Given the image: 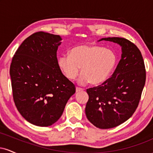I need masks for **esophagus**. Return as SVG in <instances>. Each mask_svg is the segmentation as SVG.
<instances>
[{
    "label": "esophagus",
    "mask_w": 153,
    "mask_h": 153,
    "mask_svg": "<svg viewBox=\"0 0 153 153\" xmlns=\"http://www.w3.org/2000/svg\"><path fill=\"white\" fill-rule=\"evenodd\" d=\"M84 89L82 88H80V87H76V92H79V91H83Z\"/></svg>",
    "instance_id": "esophagus-1"
}]
</instances>
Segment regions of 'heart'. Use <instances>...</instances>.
<instances>
[{
	"mask_svg": "<svg viewBox=\"0 0 153 153\" xmlns=\"http://www.w3.org/2000/svg\"><path fill=\"white\" fill-rule=\"evenodd\" d=\"M117 62V57L113 50L91 45L75 47L70 54H62L58 58L59 68L69 80L76 78L81 68L79 83L90 81L94 85L104 82L113 72Z\"/></svg>",
	"mask_w": 153,
	"mask_h": 153,
	"instance_id": "heart-1",
	"label": "heart"
}]
</instances>
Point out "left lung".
<instances>
[{
    "instance_id": "1",
    "label": "left lung",
    "mask_w": 153,
    "mask_h": 153,
    "mask_svg": "<svg viewBox=\"0 0 153 153\" xmlns=\"http://www.w3.org/2000/svg\"><path fill=\"white\" fill-rule=\"evenodd\" d=\"M122 46V58L111 77L101 85L90 88L85 106L89 122L99 129H110L129 119L137 108L146 80L141 52L127 39L103 38Z\"/></svg>"
}]
</instances>
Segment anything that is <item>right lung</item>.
<instances>
[{"label": "right lung", "mask_w": 153, "mask_h": 153, "mask_svg": "<svg viewBox=\"0 0 153 153\" xmlns=\"http://www.w3.org/2000/svg\"><path fill=\"white\" fill-rule=\"evenodd\" d=\"M59 35L38 31L16 50L10 67L13 98L17 109L31 124L48 127L62 116L75 86L62 74L57 51Z\"/></svg>", "instance_id": "add662e5"}]
</instances>
